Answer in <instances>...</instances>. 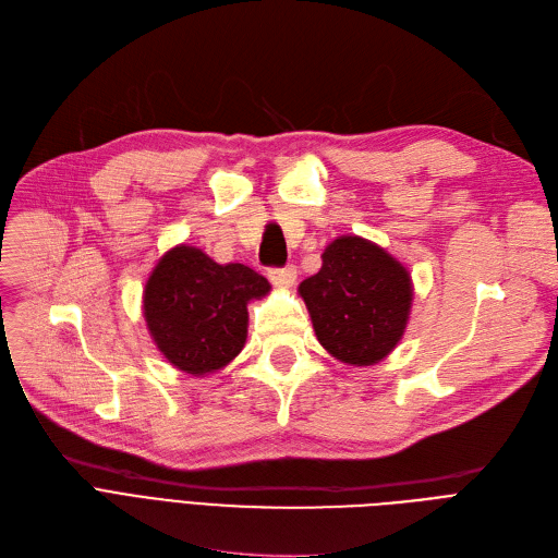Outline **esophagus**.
Listing matches in <instances>:
<instances>
[{
  "mask_svg": "<svg viewBox=\"0 0 558 558\" xmlns=\"http://www.w3.org/2000/svg\"><path fill=\"white\" fill-rule=\"evenodd\" d=\"M268 277H270V281H272L275 286H279V288H290V286L295 283V279H298V270L293 268V265H286V268L270 270Z\"/></svg>",
  "mask_w": 558,
  "mask_h": 558,
  "instance_id": "34e87169",
  "label": "esophagus"
}]
</instances>
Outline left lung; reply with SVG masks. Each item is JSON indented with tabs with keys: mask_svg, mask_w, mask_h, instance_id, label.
Wrapping results in <instances>:
<instances>
[{
	"mask_svg": "<svg viewBox=\"0 0 558 558\" xmlns=\"http://www.w3.org/2000/svg\"><path fill=\"white\" fill-rule=\"evenodd\" d=\"M317 342L340 363L365 367L400 344L413 306L407 265L361 235H338L298 288Z\"/></svg>",
	"mask_w": 558,
	"mask_h": 558,
	"instance_id": "obj_1",
	"label": "left lung"
}]
</instances>
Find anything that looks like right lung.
Wrapping results in <instances>:
<instances>
[{
  "label": "right lung",
  "instance_id": "add662e5",
  "mask_svg": "<svg viewBox=\"0 0 558 558\" xmlns=\"http://www.w3.org/2000/svg\"><path fill=\"white\" fill-rule=\"evenodd\" d=\"M270 283L243 263H216L193 245H174L143 288V317L163 359L193 377H208L243 352L247 304Z\"/></svg>",
  "mask_w": 558,
  "mask_h": 558
}]
</instances>
